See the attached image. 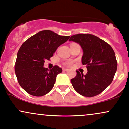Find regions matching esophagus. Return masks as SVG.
Masks as SVG:
<instances>
[{"label":"esophagus","instance_id":"1","mask_svg":"<svg viewBox=\"0 0 129 129\" xmlns=\"http://www.w3.org/2000/svg\"><path fill=\"white\" fill-rule=\"evenodd\" d=\"M68 70H69V69H67V68H63V72H67Z\"/></svg>","mask_w":129,"mask_h":129}]
</instances>
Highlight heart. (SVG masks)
I'll list each match as a JSON object with an SVG mask.
<instances>
[{"instance_id":"1","label":"heart","mask_w":129,"mask_h":129,"mask_svg":"<svg viewBox=\"0 0 129 129\" xmlns=\"http://www.w3.org/2000/svg\"><path fill=\"white\" fill-rule=\"evenodd\" d=\"M70 62H68L66 63V65H70Z\"/></svg>"}]
</instances>
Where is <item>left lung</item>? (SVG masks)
I'll list each match as a JSON object with an SVG mask.
<instances>
[{
	"label": "left lung",
	"instance_id": "1",
	"mask_svg": "<svg viewBox=\"0 0 129 129\" xmlns=\"http://www.w3.org/2000/svg\"><path fill=\"white\" fill-rule=\"evenodd\" d=\"M69 41L81 45L83 50L82 63L88 71L85 75L76 71V76L71 79L74 89L84 96H95L113 81L117 70L115 53L109 44L90 34L73 35Z\"/></svg>",
	"mask_w": 129,
	"mask_h": 129
}]
</instances>
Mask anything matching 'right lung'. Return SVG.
Masks as SVG:
<instances>
[{
  "label": "right lung",
  "mask_w": 129,
  "mask_h": 129,
  "mask_svg": "<svg viewBox=\"0 0 129 129\" xmlns=\"http://www.w3.org/2000/svg\"><path fill=\"white\" fill-rule=\"evenodd\" d=\"M70 36H60L50 30L41 31L30 37L19 48L15 64L19 84L29 94L42 96L51 91L56 76L62 69L55 66L48 70L44 67L59 47Z\"/></svg>",
  "instance_id": "right-lung-1"
}]
</instances>
